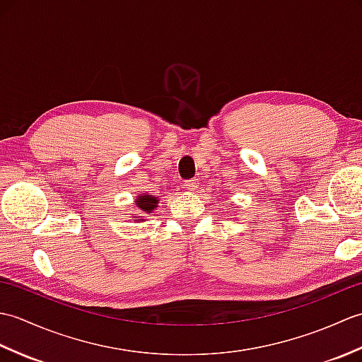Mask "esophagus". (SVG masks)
<instances>
[{
    "label": "esophagus",
    "mask_w": 362,
    "mask_h": 362,
    "mask_svg": "<svg viewBox=\"0 0 362 362\" xmlns=\"http://www.w3.org/2000/svg\"><path fill=\"white\" fill-rule=\"evenodd\" d=\"M197 179H191V180H187L185 182V189L189 191V193H193V191H196L197 188Z\"/></svg>",
    "instance_id": "obj_1"
}]
</instances>
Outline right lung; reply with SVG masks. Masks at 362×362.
Listing matches in <instances>:
<instances>
[{
	"instance_id": "obj_1",
	"label": "right lung",
	"mask_w": 362,
	"mask_h": 362,
	"mask_svg": "<svg viewBox=\"0 0 362 362\" xmlns=\"http://www.w3.org/2000/svg\"><path fill=\"white\" fill-rule=\"evenodd\" d=\"M157 204H158L157 197H152V196H149V194L140 196V197L136 199V206H138V209H140L141 211H144V213H151L153 209H156Z\"/></svg>"
}]
</instances>
